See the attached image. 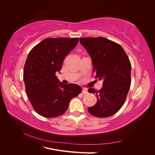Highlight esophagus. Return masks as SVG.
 I'll use <instances>...</instances> for the list:
<instances>
[{
  "instance_id": "esophagus-1",
  "label": "esophagus",
  "mask_w": 155,
  "mask_h": 155,
  "mask_svg": "<svg viewBox=\"0 0 155 155\" xmlns=\"http://www.w3.org/2000/svg\"><path fill=\"white\" fill-rule=\"evenodd\" d=\"M82 92L84 94H87V89L85 88H83V92Z\"/></svg>"
}]
</instances>
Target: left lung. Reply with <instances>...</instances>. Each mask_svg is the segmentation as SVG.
Returning <instances> with one entry per match:
<instances>
[{"label":"left lung","instance_id":"8db88e82","mask_svg":"<svg viewBox=\"0 0 155 155\" xmlns=\"http://www.w3.org/2000/svg\"><path fill=\"white\" fill-rule=\"evenodd\" d=\"M79 41L92 59L96 78L103 81L100 90L88 88V92L96 95L97 102L88 110L98 118L112 116L124 105L130 87L129 59L119 44L104 37L79 38Z\"/></svg>","mask_w":155,"mask_h":155}]
</instances>
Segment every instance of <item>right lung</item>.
Instances as JSON below:
<instances>
[{"label":"right lung","instance_id":"add662e5","mask_svg":"<svg viewBox=\"0 0 155 155\" xmlns=\"http://www.w3.org/2000/svg\"><path fill=\"white\" fill-rule=\"evenodd\" d=\"M78 43V38H46L33 48L23 72L26 93L37 114L54 118L64 114L70 101L82 92L76 84L60 83L55 76L65 57Z\"/></svg>","mask_w":155,"mask_h":155}]
</instances>
